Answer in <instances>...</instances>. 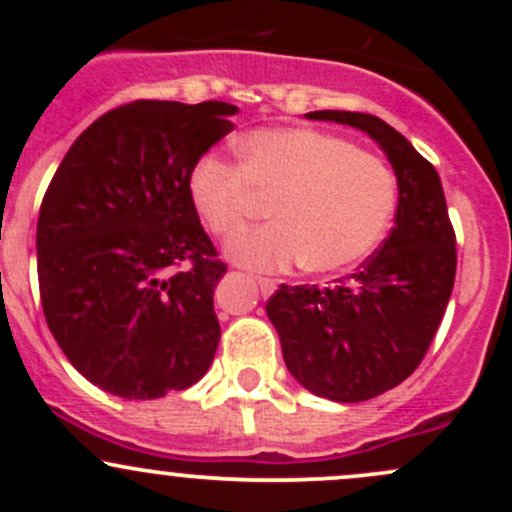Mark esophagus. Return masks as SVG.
<instances>
[{"instance_id":"34e87169","label":"esophagus","mask_w":512,"mask_h":512,"mask_svg":"<svg viewBox=\"0 0 512 512\" xmlns=\"http://www.w3.org/2000/svg\"><path fill=\"white\" fill-rule=\"evenodd\" d=\"M257 286H260L262 296H272V293L276 291V281L267 279V276H257Z\"/></svg>"}]
</instances>
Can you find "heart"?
I'll return each mask as SVG.
<instances>
[{"label": "heart", "mask_w": 512, "mask_h": 512, "mask_svg": "<svg viewBox=\"0 0 512 512\" xmlns=\"http://www.w3.org/2000/svg\"><path fill=\"white\" fill-rule=\"evenodd\" d=\"M192 207L214 236L231 238L274 199L267 226L228 245V257L257 272L308 260L315 272L349 267L375 248L395 209V178L378 156L310 127L255 129L238 142V166L202 156L190 173Z\"/></svg>", "instance_id": "1"}]
</instances>
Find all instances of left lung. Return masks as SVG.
Segmentation results:
<instances>
[{"mask_svg":"<svg viewBox=\"0 0 512 512\" xmlns=\"http://www.w3.org/2000/svg\"><path fill=\"white\" fill-rule=\"evenodd\" d=\"M383 146L397 175L395 226L378 250L330 289L281 284L267 301L286 368L317 397L363 402L424 361L455 284V228L438 170L395 127L368 113L315 110Z\"/></svg>","mask_w":512,"mask_h":512,"instance_id":"left-lung-1","label":"left lung"}]
</instances>
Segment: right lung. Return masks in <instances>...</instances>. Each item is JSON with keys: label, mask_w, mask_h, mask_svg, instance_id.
I'll use <instances>...</instances> for the list:
<instances>
[{"label": "right lung", "mask_w": 512, "mask_h": 512, "mask_svg": "<svg viewBox=\"0 0 512 512\" xmlns=\"http://www.w3.org/2000/svg\"><path fill=\"white\" fill-rule=\"evenodd\" d=\"M236 113L221 101L120 105L52 175L35 238L43 313L69 363L110 395L158 399L214 361L226 264L187 182Z\"/></svg>", "instance_id": "right-lung-1"}]
</instances>
